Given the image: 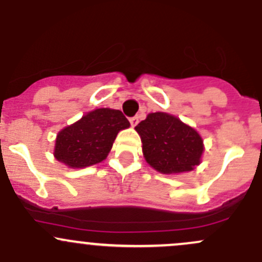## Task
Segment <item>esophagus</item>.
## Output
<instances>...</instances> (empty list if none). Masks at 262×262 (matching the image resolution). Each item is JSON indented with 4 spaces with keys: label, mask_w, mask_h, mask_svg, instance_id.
<instances>
[{
    "label": "esophagus",
    "mask_w": 262,
    "mask_h": 262,
    "mask_svg": "<svg viewBox=\"0 0 262 262\" xmlns=\"http://www.w3.org/2000/svg\"><path fill=\"white\" fill-rule=\"evenodd\" d=\"M129 121H130L132 126H136L137 124L139 123V119H138V116H133V118H130V119H129Z\"/></svg>",
    "instance_id": "esophagus-1"
}]
</instances>
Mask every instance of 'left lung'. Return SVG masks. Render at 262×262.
Here are the masks:
<instances>
[{"label":"left lung","instance_id":"obj_1","mask_svg":"<svg viewBox=\"0 0 262 262\" xmlns=\"http://www.w3.org/2000/svg\"><path fill=\"white\" fill-rule=\"evenodd\" d=\"M146 161L162 173L191 171L204 150L198 132L166 113H152L136 126Z\"/></svg>","mask_w":262,"mask_h":262}]
</instances>
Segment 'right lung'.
<instances>
[{"label":"right lung","instance_id":"add662e5","mask_svg":"<svg viewBox=\"0 0 262 262\" xmlns=\"http://www.w3.org/2000/svg\"><path fill=\"white\" fill-rule=\"evenodd\" d=\"M129 125L120 110H94L58 133L55 158L72 168L101 162L112 149L119 132Z\"/></svg>","mask_w":262,"mask_h":262}]
</instances>
